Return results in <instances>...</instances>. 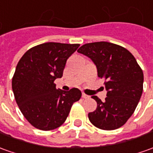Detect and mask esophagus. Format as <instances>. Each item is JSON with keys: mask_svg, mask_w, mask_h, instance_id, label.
<instances>
[{"mask_svg": "<svg viewBox=\"0 0 153 153\" xmlns=\"http://www.w3.org/2000/svg\"><path fill=\"white\" fill-rule=\"evenodd\" d=\"M82 97H83L84 99H89V98H90V96H89V95H87V94H82Z\"/></svg>", "mask_w": 153, "mask_h": 153, "instance_id": "obj_1", "label": "esophagus"}]
</instances>
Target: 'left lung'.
Returning a JSON list of instances; mask_svg holds the SVG:
<instances>
[{
	"label": "left lung",
	"mask_w": 153,
	"mask_h": 153,
	"mask_svg": "<svg viewBox=\"0 0 153 153\" xmlns=\"http://www.w3.org/2000/svg\"><path fill=\"white\" fill-rule=\"evenodd\" d=\"M78 53L89 57L105 79V101L93 95L97 108L89 113L94 126L111 131L122 126L133 114L143 90V72L127 49L108 42L86 43Z\"/></svg>",
	"instance_id": "1"
}]
</instances>
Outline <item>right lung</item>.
<instances>
[{"instance_id":"1","label":"right lung","mask_w":153,"mask_h":153,"mask_svg":"<svg viewBox=\"0 0 153 153\" xmlns=\"http://www.w3.org/2000/svg\"><path fill=\"white\" fill-rule=\"evenodd\" d=\"M79 44L45 42L30 48L16 65L12 78L16 102L34 127L50 131L66 120L81 91L56 89L54 80L63 76L66 61Z\"/></svg>"}]
</instances>
